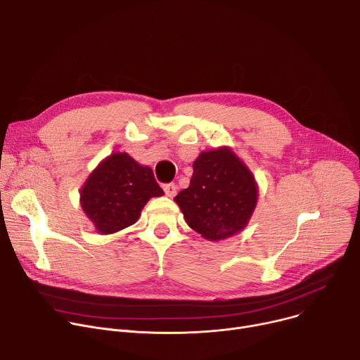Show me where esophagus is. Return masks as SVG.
Wrapping results in <instances>:
<instances>
[{
    "mask_svg": "<svg viewBox=\"0 0 360 360\" xmlns=\"http://www.w3.org/2000/svg\"><path fill=\"white\" fill-rule=\"evenodd\" d=\"M163 191L167 197H174L176 194V185L175 184H165Z\"/></svg>",
    "mask_w": 360,
    "mask_h": 360,
    "instance_id": "1",
    "label": "esophagus"
}]
</instances>
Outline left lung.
<instances>
[{
	"mask_svg": "<svg viewBox=\"0 0 360 360\" xmlns=\"http://www.w3.org/2000/svg\"><path fill=\"white\" fill-rule=\"evenodd\" d=\"M193 167L189 186L175 197L188 226L207 240H223L245 229L257 188L240 159L224 148L201 153Z\"/></svg>",
	"mask_w": 360,
	"mask_h": 360,
	"instance_id": "1",
	"label": "left lung"
}]
</instances>
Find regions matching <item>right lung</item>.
<instances>
[{
    "mask_svg": "<svg viewBox=\"0 0 360 360\" xmlns=\"http://www.w3.org/2000/svg\"><path fill=\"white\" fill-rule=\"evenodd\" d=\"M149 166H141L127 153H114L95 169L81 191L86 217L103 234L134 224L152 197H160Z\"/></svg>",
    "mask_w": 360,
    "mask_h": 360,
    "instance_id": "obj_1",
    "label": "right lung"
}]
</instances>
